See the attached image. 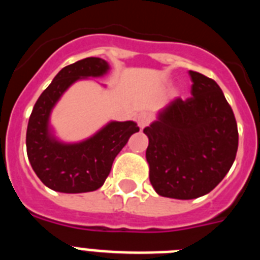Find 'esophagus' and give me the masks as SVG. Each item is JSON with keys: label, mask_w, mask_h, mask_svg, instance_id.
Wrapping results in <instances>:
<instances>
[{"label": "esophagus", "mask_w": 260, "mask_h": 260, "mask_svg": "<svg viewBox=\"0 0 260 260\" xmlns=\"http://www.w3.org/2000/svg\"><path fill=\"white\" fill-rule=\"evenodd\" d=\"M151 121H152V116L150 113H147V112H143V113L138 116V125L141 128H144L146 126L150 125Z\"/></svg>", "instance_id": "1"}]
</instances>
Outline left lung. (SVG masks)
<instances>
[{"mask_svg": "<svg viewBox=\"0 0 260 260\" xmlns=\"http://www.w3.org/2000/svg\"><path fill=\"white\" fill-rule=\"evenodd\" d=\"M191 95L174 99L143 130L150 143L146 157L158 195L194 199L221 182L238 148L236 117L215 80L189 71Z\"/></svg>", "mask_w": 260, "mask_h": 260, "instance_id": "1", "label": "left lung"}]
</instances>
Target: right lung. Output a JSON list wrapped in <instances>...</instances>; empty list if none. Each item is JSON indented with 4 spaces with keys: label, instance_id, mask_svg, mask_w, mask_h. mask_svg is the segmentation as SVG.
<instances>
[{
    "label": "right lung",
    "instance_id": "right-lung-1",
    "mask_svg": "<svg viewBox=\"0 0 260 260\" xmlns=\"http://www.w3.org/2000/svg\"><path fill=\"white\" fill-rule=\"evenodd\" d=\"M109 69L102 58L88 57L65 66L38 99L27 126V155L41 182L59 192L95 191L109 176L114 158L139 132L133 121L110 122L87 141L63 144L48 132L52 108L68 87L79 78L102 77Z\"/></svg>",
    "mask_w": 260,
    "mask_h": 260
}]
</instances>
